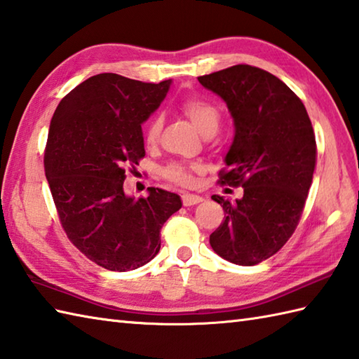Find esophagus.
<instances>
[{
	"label": "esophagus",
	"mask_w": 359,
	"mask_h": 359,
	"mask_svg": "<svg viewBox=\"0 0 359 359\" xmlns=\"http://www.w3.org/2000/svg\"><path fill=\"white\" fill-rule=\"evenodd\" d=\"M203 199L201 196H196V194H188V193H185V194H182V202H184V205L185 207H191V205H197V203H201Z\"/></svg>",
	"instance_id": "obj_1"
}]
</instances>
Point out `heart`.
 Masks as SVG:
<instances>
[{"label":"heart","mask_w":359,"mask_h":359,"mask_svg":"<svg viewBox=\"0 0 359 359\" xmlns=\"http://www.w3.org/2000/svg\"><path fill=\"white\" fill-rule=\"evenodd\" d=\"M182 111L185 112V116L191 120V123L203 135L217 131L220 123V111L216 104L207 100H201V98H188V100L182 103ZM160 131H162V117H152L148 121L147 128H144V142H147V144H154L158 140ZM199 165L172 162L163 168L162 174L165 179L174 182V184L191 185L193 174L199 171Z\"/></svg>","instance_id":"obj_1"}]
</instances>
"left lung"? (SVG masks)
Listing matches in <instances>:
<instances>
[{
  "mask_svg": "<svg viewBox=\"0 0 359 359\" xmlns=\"http://www.w3.org/2000/svg\"><path fill=\"white\" fill-rule=\"evenodd\" d=\"M199 83L222 98L234 121L220 184L243 188L234 202L211 197L225 212L211 248L228 262L256 265L278 253L299 222L316 163L313 126L299 97L259 67L236 65Z\"/></svg>",
  "mask_w": 359,
  "mask_h": 359,
  "instance_id": "left-lung-1",
  "label": "left lung"
}]
</instances>
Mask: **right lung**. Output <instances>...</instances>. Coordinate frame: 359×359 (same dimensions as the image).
I'll return each instance as SVG.
<instances>
[{"mask_svg":"<svg viewBox=\"0 0 359 359\" xmlns=\"http://www.w3.org/2000/svg\"><path fill=\"white\" fill-rule=\"evenodd\" d=\"M171 80L143 83L98 74L57 106L44 151V172L67 238L83 255L111 271L148 264L160 250V230L182 208L177 194L148 188L126 196V168L144 157L142 123Z\"/></svg>","mask_w":359,"mask_h":359,"instance_id":"right-lung-1","label":"right lung"}]
</instances>
